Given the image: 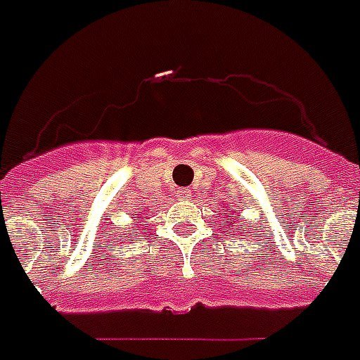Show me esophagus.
<instances>
[{"label": "esophagus", "instance_id": "1", "mask_svg": "<svg viewBox=\"0 0 360 360\" xmlns=\"http://www.w3.org/2000/svg\"><path fill=\"white\" fill-rule=\"evenodd\" d=\"M178 195H180V197H190L191 191L190 190H180V191H178Z\"/></svg>", "mask_w": 360, "mask_h": 360}]
</instances>
